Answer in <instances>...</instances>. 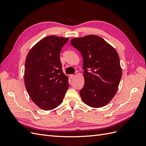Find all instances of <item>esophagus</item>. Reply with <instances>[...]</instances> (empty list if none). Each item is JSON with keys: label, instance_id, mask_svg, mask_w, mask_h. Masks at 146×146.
I'll return each instance as SVG.
<instances>
[{"label": "esophagus", "instance_id": "34e87169", "mask_svg": "<svg viewBox=\"0 0 146 146\" xmlns=\"http://www.w3.org/2000/svg\"><path fill=\"white\" fill-rule=\"evenodd\" d=\"M69 77H70V78L72 79V78L74 77V74H70V75H69Z\"/></svg>", "mask_w": 146, "mask_h": 146}]
</instances>
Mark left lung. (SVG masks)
<instances>
[{
	"instance_id": "8db88e82",
	"label": "left lung",
	"mask_w": 146,
	"mask_h": 146,
	"mask_svg": "<svg viewBox=\"0 0 146 146\" xmlns=\"http://www.w3.org/2000/svg\"><path fill=\"white\" fill-rule=\"evenodd\" d=\"M83 58L85 85L80 91L83 102L93 108L108 104L116 94L122 69L115 48L94 35L70 40Z\"/></svg>"
}]
</instances>
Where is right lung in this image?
I'll return each mask as SVG.
<instances>
[{"label":"right lung","instance_id":"obj_1","mask_svg":"<svg viewBox=\"0 0 146 146\" xmlns=\"http://www.w3.org/2000/svg\"><path fill=\"white\" fill-rule=\"evenodd\" d=\"M69 38L54 35L36 43L25 60L24 83L31 99L44 110L60 105L69 88L68 78L63 72L60 55Z\"/></svg>","mask_w":146,"mask_h":146}]
</instances>
